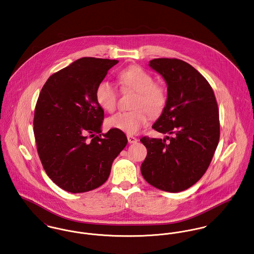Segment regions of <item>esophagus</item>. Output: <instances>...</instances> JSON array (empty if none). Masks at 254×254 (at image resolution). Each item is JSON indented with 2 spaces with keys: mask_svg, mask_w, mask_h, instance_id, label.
Segmentation results:
<instances>
[{
  "mask_svg": "<svg viewBox=\"0 0 254 254\" xmlns=\"http://www.w3.org/2000/svg\"><path fill=\"white\" fill-rule=\"evenodd\" d=\"M127 140H128V143L133 144V143H136L138 139L136 137L132 136V135H127Z\"/></svg>",
  "mask_w": 254,
  "mask_h": 254,
  "instance_id": "obj_1",
  "label": "esophagus"
}]
</instances>
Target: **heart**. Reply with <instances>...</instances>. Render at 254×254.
Wrapping results in <instances>:
<instances>
[{
	"label": "heart",
	"mask_w": 254,
	"mask_h": 254,
	"mask_svg": "<svg viewBox=\"0 0 254 254\" xmlns=\"http://www.w3.org/2000/svg\"><path fill=\"white\" fill-rule=\"evenodd\" d=\"M118 78L123 91L137 93L134 102L136 109L117 112L107 119L106 125L110 128L134 134L147 123L148 113L151 117H156L163 111L167 102L166 91L155 83L149 72L137 65L121 70ZM96 99L102 109L108 112L113 111L117 105V88L109 81H101L96 90Z\"/></svg>",
	"instance_id": "1"
}]
</instances>
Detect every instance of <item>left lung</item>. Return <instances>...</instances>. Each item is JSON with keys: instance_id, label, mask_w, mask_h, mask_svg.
<instances>
[{"instance_id": "8db88e82", "label": "left lung", "mask_w": 254, "mask_h": 254, "mask_svg": "<svg viewBox=\"0 0 254 254\" xmlns=\"http://www.w3.org/2000/svg\"><path fill=\"white\" fill-rule=\"evenodd\" d=\"M149 65L167 84V102L153 128L170 137L144 136L147 148L141 165L153 187L180 192L207 171L219 141V115L214 91L206 78L179 59L159 58Z\"/></svg>"}]
</instances>
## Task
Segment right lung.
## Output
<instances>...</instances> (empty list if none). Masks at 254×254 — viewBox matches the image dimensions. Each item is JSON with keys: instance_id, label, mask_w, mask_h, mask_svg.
I'll list each match as a JSON object with an SVG mask.
<instances>
[{"instance_id": "obj_1", "label": "right lung", "mask_w": 254, "mask_h": 254, "mask_svg": "<svg viewBox=\"0 0 254 254\" xmlns=\"http://www.w3.org/2000/svg\"><path fill=\"white\" fill-rule=\"evenodd\" d=\"M118 63L78 59L52 74L40 91L34 117L38 154L46 174L65 191L86 192L103 185L127 146L121 130L100 133L104 111L96 99L98 84Z\"/></svg>"}]
</instances>
